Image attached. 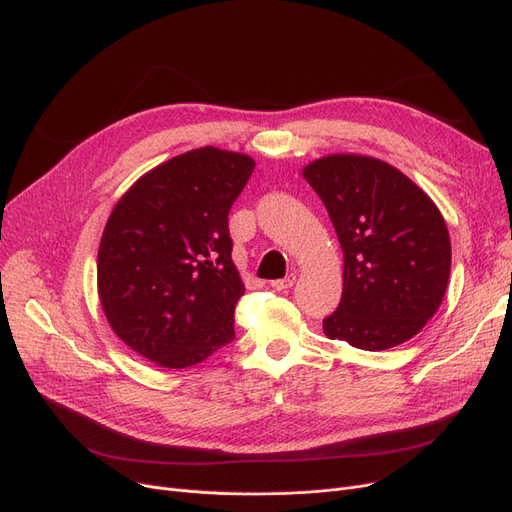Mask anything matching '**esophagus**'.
Returning a JSON list of instances; mask_svg holds the SVG:
<instances>
[{"instance_id": "obj_1", "label": "esophagus", "mask_w": 512, "mask_h": 512, "mask_svg": "<svg viewBox=\"0 0 512 512\" xmlns=\"http://www.w3.org/2000/svg\"><path fill=\"white\" fill-rule=\"evenodd\" d=\"M296 283V275H287L285 279H277V281H271V287L275 291H287L289 287H294Z\"/></svg>"}]
</instances>
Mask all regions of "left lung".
Listing matches in <instances>:
<instances>
[{"label": "left lung", "mask_w": 512, "mask_h": 512, "mask_svg": "<svg viewBox=\"0 0 512 512\" xmlns=\"http://www.w3.org/2000/svg\"><path fill=\"white\" fill-rule=\"evenodd\" d=\"M344 252V291L329 339L379 352L415 337L440 308L452 248L427 193L383 160L331 154L302 168Z\"/></svg>", "instance_id": "obj_1"}]
</instances>
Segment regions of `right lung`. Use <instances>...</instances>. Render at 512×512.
I'll return each mask as SVG.
<instances>
[{
    "instance_id": "right-lung-1",
    "label": "right lung",
    "mask_w": 512,
    "mask_h": 512,
    "mask_svg": "<svg viewBox=\"0 0 512 512\" xmlns=\"http://www.w3.org/2000/svg\"><path fill=\"white\" fill-rule=\"evenodd\" d=\"M256 162L198 148L139 177L108 216L97 296L112 331L162 369H187L227 346L243 296L229 210Z\"/></svg>"
}]
</instances>
